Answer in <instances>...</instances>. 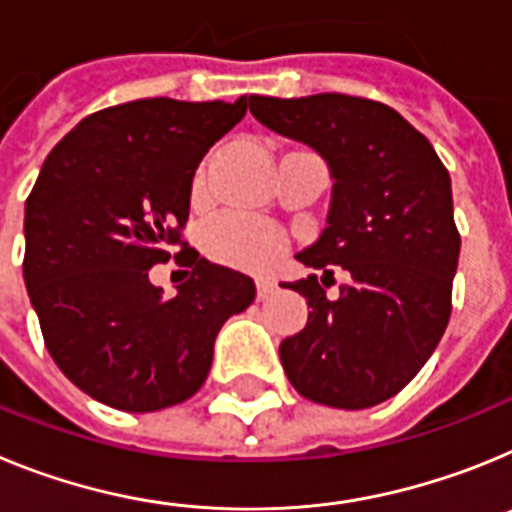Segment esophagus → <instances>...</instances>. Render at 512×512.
<instances>
[{
    "label": "esophagus",
    "instance_id": "obj_1",
    "mask_svg": "<svg viewBox=\"0 0 512 512\" xmlns=\"http://www.w3.org/2000/svg\"><path fill=\"white\" fill-rule=\"evenodd\" d=\"M274 289H277V282L269 277H259L256 279V295H259V300H266V297L274 295Z\"/></svg>",
    "mask_w": 512,
    "mask_h": 512
}]
</instances>
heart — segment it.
<instances>
[{
    "label": "heart",
    "instance_id": "1",
    "mask_svg": "<svg viewBox=\"0 0 512 512\" xmlns=\"http://www.w3.org/2000/svg\"><path fill=\"white\" fill-rule=\"evenodd\" d=\"M200 179L202 171L197 174V184ZM202 246L215 264L228 269L259 271L282 253L284 235L271 223L243 215H225L205 230Z\"/></svg>",
    "mask_w": 512,
    "mask_h": 512
}]
</instances>
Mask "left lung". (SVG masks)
<instances>
[{"instance_id":"left-lung-1","label":"left lung","mask_w":512,"mask_h":512,"mask_svg":"<svg viewBox=\"0 0 512 512\" xmlns=\"http://www.w3.org/2000/svg\"><path fill=\"white\" fill-rule=\"evenodd\" d=\"M248 107L266 128L315 148L336 179L328 228L297 259L323 282L341 265L349 282L338 298L324 297L318 274L289 282L310 315L279 346L287 379L328 408L390 400L449 325L461 246L449 171L423 133L374 99L251 94Z\"/></svg>"}]
</instances>
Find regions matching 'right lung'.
I'll return each instance as SVG.
<instances>
[{
  "instance_id": "obj_1",
  "label": "right lung",
  "mask_w": 512,
  "mask_h": 512,
  "mask_svg": "<svg viewBox=\"0 0 512 512\" xmlns=\"http://www.w3.org/2000/svg\"><path fill=\"white\" fill-rule=\"evenodd\" d=\"M246 107L153 97L94 112L48 153L27 197L22 274L45 348L110 408L189 400L217 330L256 297L251 277L184 241L194 169ZM171 258L188 282L166 301L147 269Z\"/></svg>"
}]
</instances>
